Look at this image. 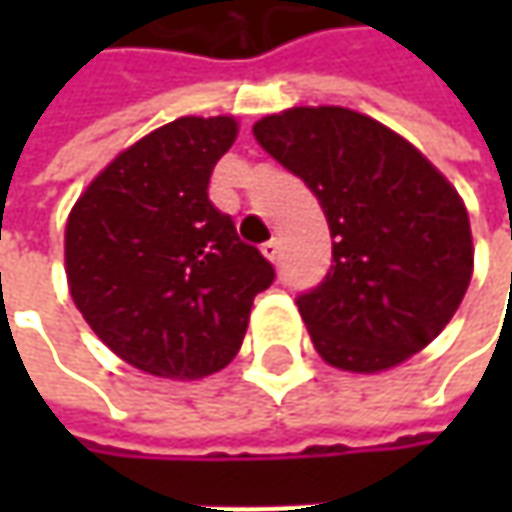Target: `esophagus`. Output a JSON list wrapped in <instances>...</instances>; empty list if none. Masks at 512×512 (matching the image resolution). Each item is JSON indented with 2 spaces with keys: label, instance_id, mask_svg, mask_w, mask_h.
Segmentation results:
<instances>
[{
  "label": "esophagus",
  "instance_id": "1",
  "mask_svg": "<svg viewBox=\"0 0 512 512\" xmlns=\"http://www.w3.org/2000/svg\"><path fill=\"white\" fill-rule=\"evenodd\" d=\"M262 253H265V259L270 262H279V256H282V245H279V239H270L262 245Z\"/></svg>",
  "mask_w": 512,
  "mask_h": 512
}]
</instances>
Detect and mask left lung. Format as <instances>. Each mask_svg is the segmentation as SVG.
<instances>
[{"instance_id":"1","label":"left lung","mask_w":512,"mask_h":512,"mask_svg":"<svg viewBox=\"0 0 512 512\" xmlns=\"http://www.w3.org/2000/svg\"><path fill=\"white\" fill-rule=\"evenodd\" d=\"M325 210L333 265L296 299L327 364L379 373L433 342L473 276L456 187L407 139L347 108H290L253 125Z\"/></svg>"}]
</instances>
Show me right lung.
<instances>
[{
  "mask_svg": "<svg viewBox=\"0 0 512 512\" xmlns=\"http://www.w3.org/2000/svg\"><path fill=\"white\" fill-rule=\"evenodd\" d=\"M233 116H182L122 150L65 227L70 296L90 330L133 367L202 379L242 347L273 265L207 199Z\"/></svg>",
  "mask_w": 512,
  "mask_h": 512,
  "instance_id": "obj_1",
  "label": "right lung"
}]
</instances>
